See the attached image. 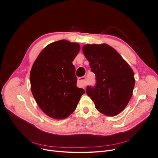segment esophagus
I'll return each instance as SVG.
<instances>
[{"label": "esophagus", "instance_id": "34e87169", "mask_svg": "<svg viewBox=\"0 0 158 158\" xmlns=\"http://www.w3.org/2000/svg\"><path fill=\"white\" fill-rule=\"evenodd\" d=\"M85 80H86V77L85 76L81 77L78 79V84L81 85V86L84 87L85 86Z\"/></svg>", "mask_w": 158, "mask_h": 158}]
</instances>
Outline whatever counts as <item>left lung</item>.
Masks as SVG:
<instances>
[{"label":"left lung","instance_id":"obj_1","mask_svg":"<svg viewBox=\"0 0 158 158\" xmlns=\"http://www.w3.org/2000/svg\"><path fill=\"white\" fill-rule=\"evenodd\" d=\"M82 51L96 76V84L88 85L87 94L100 113L117 115L132 96L135 85L132 69L115 50L106 44L85 45Z\"/></svg>","mask_w":158,"mask_h":158}]
</instances>
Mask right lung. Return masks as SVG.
I'll return each instance as SVG.
<instances>
[{"label":"right lung","instance_id":"add662e5","mask_svg":"<svg viewBox=\"0 0 158 158\" xmlns=\"http://www.w3.org/2000/svg\"><path fill=\"white\" fill-rule=\"evenodd\" d=\"M80 51L77 43L62 40L47 46L30 72L31 89L41 110L55 119L67 118L76 110L85 93L77 87L73 64Z\"/></svg>","mask_w":158,"mask_h":158}]
</instances>
